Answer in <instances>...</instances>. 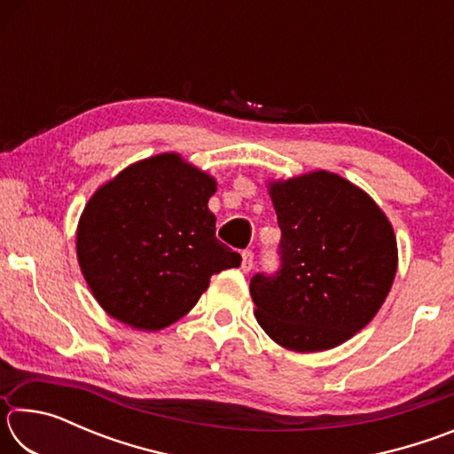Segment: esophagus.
Wrapping results in <instances>:
<instances>
[{
    "mask_svg": "<svg viewBox=\"0 0 454 454\" xmlns=\"http://www.w3.org/2000/svg\"><path fill=\"white\" fill-rule=\"evenodd\" d=\"M254 268V254L250 250L242 252V272H250Z\"/></svg>",
    "mask_w": 454,
    "mask_h": 454,
    "instance_id": "34e87169",
    "label": "esophagus"
}]
</instances>
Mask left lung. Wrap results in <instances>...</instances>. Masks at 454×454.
I'll list each match as a JSON object with an SVG mask.
<instances>
[{
  "label": "left lung",
  "mask_w": 454,
  "mask_h": 454,
  "mask_svg": "<svg viewBox=\"0 0 454 454\" xmlns=\"http://www.w3.org/2000/svg\"><path fill=\"white\" fill-rule=\"evenodd\" d=\"M268 194L282 268L250 280L254 317L284 348H334L387 301L398 266L393 224L364 190L326 170L268 182Z\"/></svg>",
  "instance_id": "8db88e82"
}]
</instances>
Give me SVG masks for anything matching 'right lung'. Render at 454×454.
Returning <instances> with one entry per match:
<instances>
[{
    "instance_id": "right-lung-1",
    "label": "right lung",
    "mask_w": 454,
    "mask_h": 454,
    "mask_svg": "<svg viewBox=\"0 0 454 454\" xmlns=\"http://www.w3.org/2000/svg\"><path fill=\"white\" fill-rule=\"evenodd\" d=\"M210 174L166 152L129 164L83 208L75 252L98 304L124 325L156 333L188 314L210 276L242 258L216 238Z\"/></svg>"
}]
</instances>
